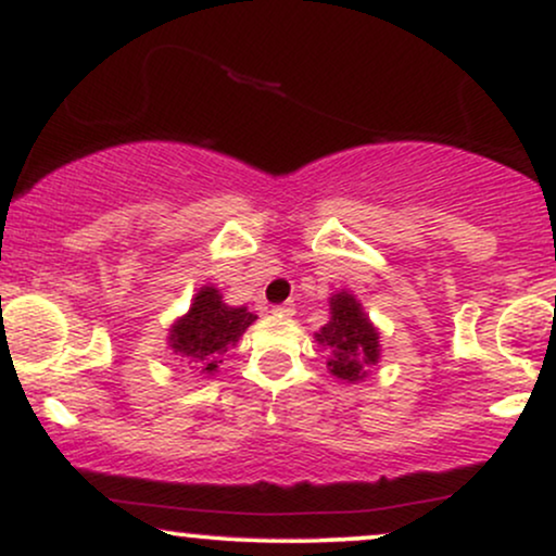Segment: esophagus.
Segmentation results:
<instances>
[{"label":"esophagus","mask_w":556,"mask_h":556,"mask_svg":"<svg viewBox=\"0 0 556 556\" xmlns=\"http://www.w3.org/2000/svg\"><path fill=\"white\" fill-rule=\"evenodd\" d=\"M274 313H277V316H295V305L292 303H282V305H274Z\"/></svg>","instance_id":"esophagus-1"}]
</instances>
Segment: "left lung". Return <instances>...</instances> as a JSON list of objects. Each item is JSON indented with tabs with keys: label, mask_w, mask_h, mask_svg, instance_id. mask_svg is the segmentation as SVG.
<instances>
[{
	"label": "left lung",
	"mask_w": 556,
	"mask_h": 556,
	"mask_svg": "<svg viewBox=\"0 0 556 556\" xmlns=\"http://www.w3.org/2000/svg\"><path fill=\"white\" fill-rule=\"evenodd\" d=\"M316 342L329 350V370L337 378L354 383L367 376V367L380 357L378 331L346 292L331 298V320L316 333Z\"/></svg>",
	"instance_id": "left-lung-1"
}]
</instances>
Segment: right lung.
<instances>
[{
    "instance_id": "1",
    "label": "right lung",
    "mask_w": 556,
    "mask_h": 556,
    "mask_svg": "<svg viewBox=\"0 0 556 556\" xmlns=\"http://www.w3.org/2000/svg\"><path fill=\"white\" fill-rule=\"evenodd\" d=\"M256 320L245 307H230L214 287H202L193 298L191 311L170 329V346L180 357L202 365V372H214L223 363L227 346H232Z\"/></svg>"
}]
</instances>
